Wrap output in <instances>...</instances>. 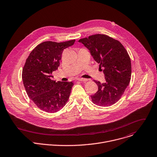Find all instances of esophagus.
<instances>
[{"label": "esophagus", "mask_w": 157, "mask_h": 157, "mask_svg": "<svg viewBox=\"0 0 157 157\" xmlns=\"http://www.w3.org/2000/svg\"><path fill=\"white\" fill-rule=\"evenodd\" d=\"M77 80H78V81H82V82H85V81H87L86 79H84V78H78Z\"/></svg>", "instance_id": "34e87169"}]
</instances>
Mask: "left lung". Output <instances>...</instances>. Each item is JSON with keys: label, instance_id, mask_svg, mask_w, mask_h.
I'll use <instances>...</instances> for the list:
<instances>
[{"label": "left lung", "instance_id": "left-lung-1", "mask_svg": "<svg viewBox=\"0 0 157 157\" xmlns=\"http://www.w3.org/2000/svg\"><path fill=\"white\" fill-rule=\"evenodd\" d=\"M90 51L94 60L103 68L105 81L98 86L97 92L90 95L92 102L109 107L118 101L129 85L131 77L129 56L121 43L107 35L97 34L79 40Z\"/></svg>", "mask_w": 157, "mask_h": 157}]
</instances>
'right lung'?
I'll list each match as a JSON object with an SVG mask.
<instances>
[{"instance_id":"obj_1","label":"right lung","mask_w":157,"mask_h":157,"mask_svg":"<svg viewBox=\"0 0 157 157\" xmlns=\"http://www.w3.org/2000/svg\"><path fill=\"white\" fill-rule=\"evenodd\" d=\"M75 42L74 39L42 42L31 51L26 60L22 79L26 93L35 105L45 112L59 111L68 100L73 83L56 82L52 79V73L60 66L63 50Z\"/></svg>"}]
</instances>
